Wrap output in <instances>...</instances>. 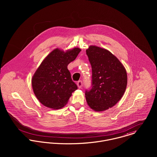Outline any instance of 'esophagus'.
Wrapping results in <instances>:
<instances>
[{
	"label": "esophagus",
	"mask_w": 157,
	"mask_h": 157,
	"mask_svg": "<svg viewBox=\"0 0 157 157\" xmlns=\"http://www.w3.org/2000/svg\"><path fill=\"white\" fill-rule=\"evenodd\" d=\"M77 86H78V88H82V85H83L82 82V81H78V82H77Z\"/></svg>",
	"instance_id": "1"
}]
</instances>
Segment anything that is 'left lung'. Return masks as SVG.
<instances>
[{
	"label": "left lung",
	"mask_w": 157,
	"mask_h": 157,
	"mask_svg": "<svg viewBox=\"0 0 157 157\" xmlns=\"http://www.w3.org/2000/svg\"><path fill=\"white\" fill-rule=\"evenodd\" d=\"M92 67V88L85 97L90 108L101 112L115 105L126 89V69L108 50L90 45L86 50Z\"/></svg>",
	"instance_id": "left-lung-1"
}]
</instances>
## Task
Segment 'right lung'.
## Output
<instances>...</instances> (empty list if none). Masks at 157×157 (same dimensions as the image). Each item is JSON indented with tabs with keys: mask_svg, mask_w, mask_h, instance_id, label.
I'll list each match as a JSON object with an SVG mask.
<instances>
[{
	"mask_svg": "<svg viewBox=\"0 0 157 157\" xmlns=\"http://www.w3.org/2000/svg\"><path fill=\"white\" fill-rule=\"evenodd\" d=\"M80 51L78 48L66 52L56 48L45 57L35 72L31 80L33 90L46 107L53 109L63 108L72 93L77 90L67 67Z\"/></svg>",
	"mask_w": 157,
	"mask_h": 157,
	"instance_id": "1",
	"label": "right lung"
}]
</instances>
